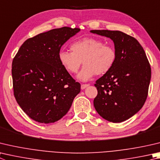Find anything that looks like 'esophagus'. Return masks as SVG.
<instances>
[{
	"label": "esophagus",
	"instance_id": "obj_1",
	"mask_svg": "<svg viewBox=\"0 0 160 160\" xmlns=\"http://www.w3.org/2000/svg\"><path fill=\"white\" fill-rule=\"evenodd\" d=\"M89 85V84H82V85H81V89H85L86 88H88Z\"/></svg>",
	"mask_w": 160,
	"mask_h": 160
}]
</instances>
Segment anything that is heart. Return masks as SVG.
<instances>
[{"mask_svg":"<svg viewBox=\"0 0 160 160\" xmlns=\"http://www.w3.org/2000/svg\"><path fill=\"white\" fill-rule=\"evenodd\" d=\"M71 52L60 51L58 59L60 64L69 73H76L82 62L84 66L78 78L88 81L94 75H103L112 68L116 61V52L111 45L103 44L94 38H84L72 42Z\"/></svg>","mask_w":160,"mask_h":160,"instance_id":"b5f03b06","label":"heart"}]
</instances>
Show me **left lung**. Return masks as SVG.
Listing matches in <instances>:
<instances>
[{"instance_id":"obj_1","label":"left lung","mask_w":160,"mask_h":160,"mask_svg":"<svg viewBox=\"0 0 160 160\" xmlns=\"http://www.w3.org/2000/svg\"><path fill=\"white\" fill-rule=\"evenodd\" d=\"M110 38L115 45L116 61L110 70L96 81L98 94L94 106L101 117L122 122L138 112L148 93L151 68L138 40L120 31L92 30Z\"/></svg>"}]
</instances>
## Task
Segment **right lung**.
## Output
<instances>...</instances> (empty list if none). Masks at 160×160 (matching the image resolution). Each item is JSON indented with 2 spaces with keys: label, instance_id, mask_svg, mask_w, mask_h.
Wrapping results in <instances>:
<instances>
[{
  "label": "right lung",
  "instance_id": "add662e5",
  "mask_svg": "<svg viewBox=\"0 0 160 160\" xmlns=\"http://www.w3.org/2000/svg\"><path fill=\"white\" fill-rule=\"evenodd\" d=\"M80 31L62 27L40 33L23 43L12 61L14 96L28 117L53 123L70 109L80 84L58 59L62 46Z\"/></svg>",
  "mask_w": 160,
  "mask_h": 160
}]
</instances>
